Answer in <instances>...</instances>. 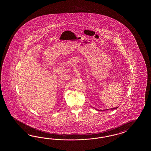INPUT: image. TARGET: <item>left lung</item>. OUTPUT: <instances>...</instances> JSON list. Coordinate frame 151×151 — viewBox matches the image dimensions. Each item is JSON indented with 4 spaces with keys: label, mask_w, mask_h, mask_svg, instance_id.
Masks as SVG:
<instances>
[{
    "label": "left lung",
    "mask_w": 151,
    "mask_h": 151,
    "mask_svg": "<svg viewBox=\"0 0 151 151\" xmlns=\"http://www.w3.org/2000/svg\"><path fill=\"white\" fill-rule=\"evenodd\" d=\"M118 107H116V108H112V109H107L106 110H108V109H116ZM98 111H101V110H98Z\"/></svg>",
    "instance_id": "1"
}]
</instances>
